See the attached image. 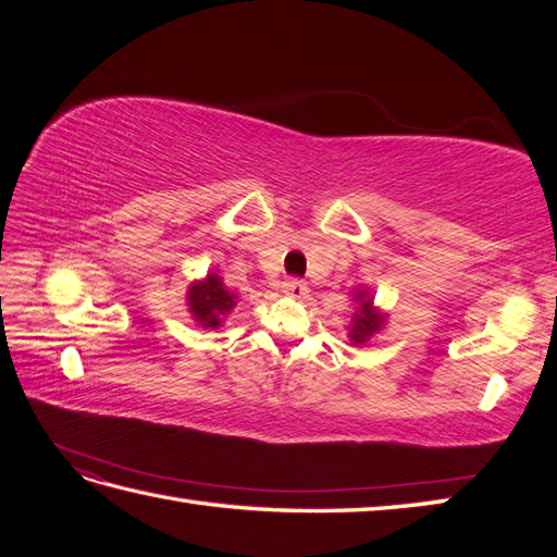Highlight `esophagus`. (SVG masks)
Returning <instances> with one entry per match:
<instances>
[{"instance_id": "1", "label": "esophagus", "mask_w": 557, "mask_h": 557, "mask_svg": "<svg viewBox=\"0 0 557 557\" xmlns=\"http://www.w3.org/2000/svg\"><path fill=\"white\" fill-rule=\"evenodd\" d=\"M282 292L289 294V297L294 299H304L306 294H309V287H306V282L299 280V277H289L282 282Z\"/></svg>"}]
</instances>
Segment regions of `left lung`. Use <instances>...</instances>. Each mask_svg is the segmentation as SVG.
<instances>
[{
  "instance_id": "left-lung-1",
  "label": "left lung",
  "mask_w": 557,
  "mask_h": 557,
  "mask_svg": "<svg viewBox=\"0 0 557 557\" xmlns=\"http://www.w3.org/2000/svg\"><path fill=\"white\" fill-rule=\"evenodd\" d=\"M363 297V294H359ZM383 325V315H377L371 309V299H361V311L354 313V327H351V339L363 342L369 335H373L377 327Z\"/></svg>"
}]
</instances>
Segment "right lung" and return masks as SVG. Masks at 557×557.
Listing matches in <instances>:
<instances>
[{"instance_id":"right-lung-1","label":"right lung","mask_w":557,"mask_h":557,"mask_svg":"<svg viewBox=\"0 0 557 557\" xmlns=\"http://www.w3.org/2000/svg\"><path fill=\"white\" fill-rule=\"evenodd\" d=\"M188 306H191V313L198 323H203L206 327H218L224 313H230L234 306V294L222 287L220 277L208 275L206 282H196L188 289Z\"/></svg>"}]
</instances>
